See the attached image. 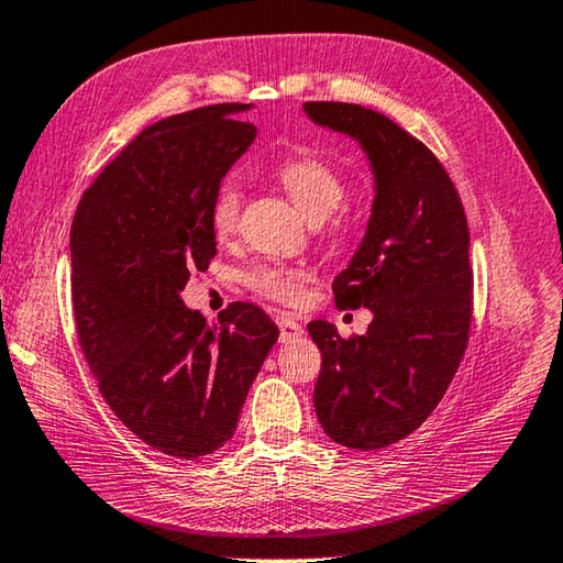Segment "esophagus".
<instances>
[{"mask_svg": "<svg viewBox=\"0 0 563 563\" xmlns=\"http://www.w3.org/2000/svg\"><path fill=\"white\" fill-rule=\"evenodd\" d=\"M275 322H278V327H280V339L283 341L302 336V324L297 322V319H292L290 314H280L278 319H275Z\"/></svg>", "mask_w": 563, "mask_h": 563, "instance_id": "obj_1", "label": "esophagus"}]
</instances>
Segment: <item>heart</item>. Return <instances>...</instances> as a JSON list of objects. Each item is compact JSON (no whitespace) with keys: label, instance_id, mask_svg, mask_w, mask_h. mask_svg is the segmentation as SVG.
Wrapping results in <instances>:
<instances>
[{"label":"heart","instance_id":"heart-1","mask_svg":"<svg viewBox=\"0 0 563 563\" xmlns=\"http://www.w3.org/2000/svg\"><path fill=\"white\" fill-rule=\"evenodd\" d=\"M275 178L310 222L317 224L329 219L336 234L354 224V212L344 202V178L314 153H297V156L283 161L275 168ZM241 202H244V195L234 178L219 183L212 205H209V224H212L217 239H229L234 234L241 217ZM241 280L246 288L268 297V300L297 305L305 295L307 271L278 266V263H256L241 273Z\"/></svg>","mask_w":563,"mask_h":563}]
</instances>
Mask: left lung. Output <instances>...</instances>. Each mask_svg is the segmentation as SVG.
<instances>
[{
	"instance_id": "8db88e82",
	"label": "left lung",
	"mask_w": 563,
	"mask_h": 563,
	"mask_svg": "<svg viewBox=\"0 0 563 563\" xmlns=\"http://www.w3.org/2000/svg\"><path fill=\"white\" fill-rule=\"evenodd\" d=\"M319 126L354 136L376 175V200L356 256L332 285L339 310L368 307L363 336L310 322L322 351L319 424L336 444L383 449L412 434L454 380L473 317L464 205L439 158L380 112L305 102Z\"/></svg>"
}]
</instances>
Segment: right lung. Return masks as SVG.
I'll return each instance as SVG.
<instances>
[{
	"label": "right lung",
	"mask_w": 563,
	"mask_h": 563,
	"mask_svg": "<svg viewBox=\"0 0 563 563\" xmlns=\"http://www.w3.org/2000/svg\"><path fill=\"white\" fill-rule=\"evenodd\" d=\"M246 109L200 107L143 129L87 187L70 227L77 341L99 393L139 439L178 459L229 442L278 339L251 302L209 327L180 300L217 253L214 190L256 139L234 119Z\"/></svg>",
	"instance_id": "1"
}]
</instances>
